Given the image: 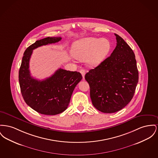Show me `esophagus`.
Listing matches in <instances>:
<instances>
[{
	"instance_id": "34e87169",
	"label": "esophagus",
	"mask_w": 158,
	"mask_h": 158,
	"mask_svg": "<svg viewBox=\"0 0 158 158\" xmlns=\"http://www.w3.org/2000/svg\"><path fill=\"white\" fill-rule=\"evenodd\" d=\"M80 72H81V73L82 75L83 79H84V78H85V70L84 69H81V70H80Z\"/></svg>"
}]
</instances>
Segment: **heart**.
<instances>
[{"mask_svg": "<svg viewBox=\"0 0 158 158\" xmlns=\"http://www.w3.org/2000/svg\"><path fill=\"white\" fill-rule=\"evenodd\" d=\"M110 48V43L106 39L85 37L74 42L72 46V52L78 60H87L89 66L95 67L102 63Z\"/></svg>", "mask_w": 158, "mask_h": 158, "instance_id": "1", "label": "heart"}]
</instances>
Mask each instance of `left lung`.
I'll return each mask as SVG.
<instances>
[{
	"mask_svg": "<svg viewBox=\"0 0 158 158\" xmlns=\"http://www.w3.org/2000/svg\"><path fill=\"white\" fill-rule=\"evenodd\" d=\"M111 55L85 74L93 106L99 111H119L132 100L139 81L135 54L118 35Z\"/></svg>",
	"mask_w": 158,
	"mask_h": 158,
	"instance_id": "1",
	"label": "left lung"
}]
</instances>
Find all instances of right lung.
Returning a JSON list of instances; mask_svg holds the SVG:
<instances>
[{
    "label": "right lung",
    "instance_id": "obj_1",
    "mask_svg": "<svg viewBox=\"0 0 158 158\" xmlns=\"http://www.w3.org/2000/svg\"><path fill=\"white\" fill-rule=\"evenodd\" d=\"M61 40V37H48L37 40L26 49L22 58L19 76L21 94L26 104L40 114L56 115L65 110L74 88L82 79L79 72L62 69L42 81L31 76L29 61L33 50Z\"/></svg>",
    "mask_w": 158,
    "mask_h": 158
}]
</instances>
